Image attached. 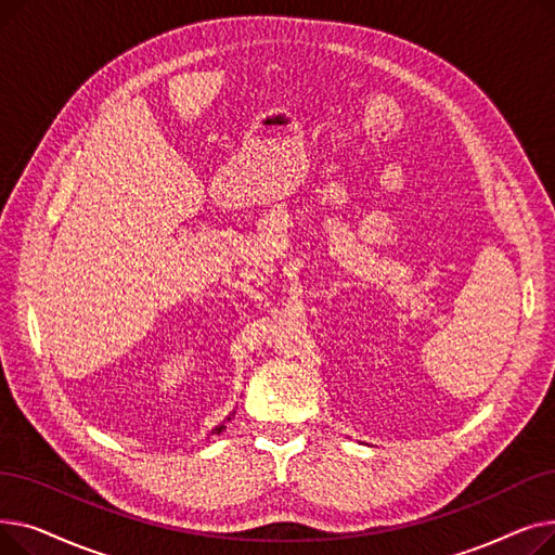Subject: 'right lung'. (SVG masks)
Masks as SVG:
<instances>
[{
  "instance_id": "right-lung-1",
  "label": "right lung",
  "mask_w": 555,
  "mask_h": 555,
  "mask_svg": "<svg viewBox=\"0 0 555 555\" xmlns=\"http://www.w3.org/2000/svg\"><path fill=\"white\" fill-rule=\"evenodd\" d=\"M224 429V425H220V427H216V431H222Z\"/></svg>"
}]
</instances>
